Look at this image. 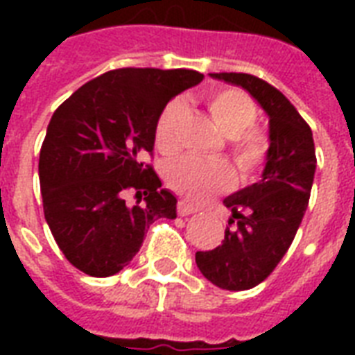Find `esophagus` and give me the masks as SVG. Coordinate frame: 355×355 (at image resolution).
Instances as JSON below:
<instances>
[{
    "instance_id": "esophagus-1",
    "label": "esophagus",
    "mask_w": 355,
    "mask_h": 355,
    "mask_svg": "<svg viewBox=\"0 0 355 355\" xmlns=\"http://www.w3.org/2000/svg\"><path fill=\"white\" fill-rule=\"evenodd\" d=\"M177 210H178V216H191V214H195L197 211V208H195L193 205H189L188 200H178V206H177Z\"/></svg>"
}]
</instances>
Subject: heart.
<instances>
[{
	"mask_svg": "<svg viewBox=\"0 0 355 355\" xmlns=\"http://www.w3.org/2000/svg\"><path fill=\"white\" fill-rule=\"evenodd\" d=\"M206 105L216 125L228 136V144L234 158L245 169L258 166L267 149V139L258 128L256 105L247 94L232 88L214 90L206 96ZM186 116V105L182 101H171L156 119L155 139L156 147L171 155L178 149V128ZM166 180L177 193L189 200H202L216 193L230 182V169L221 160H200L193 156L178 158L167 164Z\"/></svg>",
	"mask_w": 355,
	"mask_h": 355,
	"instance_id": "heart-1",
	"label": "heart"
}]
</instances>
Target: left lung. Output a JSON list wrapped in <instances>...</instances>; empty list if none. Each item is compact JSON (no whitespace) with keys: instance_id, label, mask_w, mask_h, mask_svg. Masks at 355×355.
Listing matches in <instances>:
<instances>
[{"instance_id":"8db88e82","label":"left lung","mask_w":355,"mask_h":355,"mask_svg":"<svg viewBox=\"0 0 355 355\" xmlns=\"http://www.w3.org/2000/svg\"><path fill=\"white\" fill-rule=\"evenodd\" d=\"M241 86L269 116V149L261 180L223 200L232 217L225 239L195 254L206 280L228 291H245L267 278L291 247L313 186L315 144L309 125L280 90L248 73H210Z\"/></svg>"}]
</instances>
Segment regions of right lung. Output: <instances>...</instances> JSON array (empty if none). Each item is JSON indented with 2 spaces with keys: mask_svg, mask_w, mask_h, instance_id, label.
Segmentation results:
<instances>
[{
  "mask_svg": "<svg viewBox=\"0 0 355 355\" xmlns=\"http://www.w3.org/2000/svg\"><path fill=\"white\" fill-rule=\"evenodd\" d=\"M202 77L193 69H112L55 110L38 175L46 221L73 267L96 278L116 275L156 219L177 217V197L144 158L153 155L162 110ZM127 193L134 207L124 202Z\"/></svg>",
  "mask_w": 355,
  "mask_h": 355,
  "instance_id": "obj_1",
  "label": "right lung"
}]
</instances>
